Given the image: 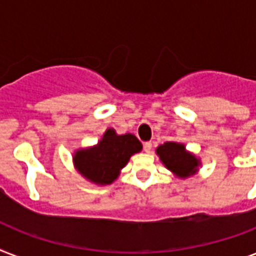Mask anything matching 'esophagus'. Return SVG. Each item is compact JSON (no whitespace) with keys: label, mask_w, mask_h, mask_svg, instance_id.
<instances>
[{"label":"esophagus","mask_w":256,"mask_h":256,"mask_svg":"<svg viewBox=\"0 0 256 256\" xmlns=\"http://www.w3.org/2000/svg\"><path fill=\"white\" fill-rule=\"evenodd\" d=\"M152 148V142H144V152H150Z\"/></svg>","instance_id":"obj_1"}]
</instances>
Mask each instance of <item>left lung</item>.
Masks as SVG:
<instances>
[{
    "mask_svg": "<svg viewBox=\"0 0 256 256\" xmlns=\"http://www.w3.org/2000/svg\"><path fill=\"white\" fill-rule=\"evenodd\" d=\"M160 162L170 170L176 178L187 179L195 175L202 166L200 158L187 152L186 146L179 142H164L156 150Z\"/></svg>",
    "mask_w": 256,
    "mask_h": 256,
    "instance_id": "1",
    "label": "left lung"
}]
</instances>
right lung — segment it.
<instances>
[{
    "mask_svg": "<svg viewBox=\"0 0 256 256\" xmlns=\"http://www.w3.org/2000/svg\"><path fill=\"white\" fill-rule=\"evenodd\" d=\"M140 150L142 144L134 134L120 136L114 128H108L98 144L74 152V168L88 182L106 186L118 179L132 156Z\"/></svg>",
    "mask_w": 256,
    "mask_h": 256,
    "instance_id": "1",
    "label": "right lung"
}]
</instances>
